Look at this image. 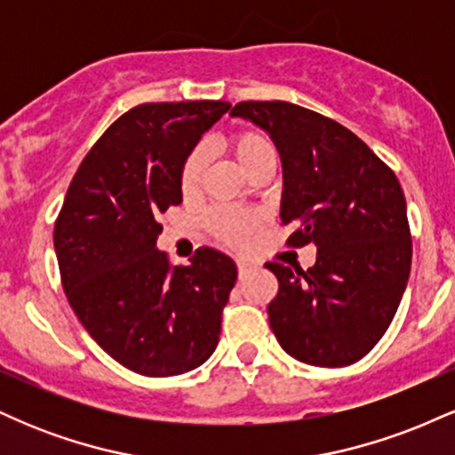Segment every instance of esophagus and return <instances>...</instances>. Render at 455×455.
Masks as SVG:
<instances>
[{"instance_id":"obj_1","label":"esophagus","mask_w":455,"mask_h":455,"mask_svg":"<svg viewBox=\"0 0 455 455\" xmlns=\"http://www.w3.org/2000/svg\"><path fill=\"white\" fill-rule=\"evenodd\" d=\"M248 274H250V263H245V260H237V275H239V280H243Z\"/></svg>"}]
</instances>
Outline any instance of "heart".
Returning <instances> with one entry per match:
<instances>
[{"label":"heart","instance_id":"b5f03b06","mask_svg":"<svg viewBox=\"0 0 455 455\" xmlns=\"http://www.w3.org/2000/svg\"><path fill=\"white\" fill-rule=\"evenodd\" d=\"M228 149L235 156V160L239 162V166L245 173H252L254 169L263 160L275 158V148L271 143L267 134L259 132L252 128H242L235 130L228 134L227 139ZM207 166V149L203 145H198L186 156L181 162L180 169V190L184 195H195L201 186L203 173H205ZM259 227V216L250 212H239V210H216L210 216V228L218 239H222L224 243L231 245H242L250 239V235L254 233V228Z\"/></svg>","mask_w":455,"mask_h":455}]
</instances>
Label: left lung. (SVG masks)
Wrapping results in <instances>:
<instances>
[{"label": "left lung", "instance_id": "left-lung-1", "mask_svg": "<svg viewBox=\"0 0 455 455\" xmlns=\"http://www.w3.org/2000/svg\"><path fill=\"white\" fill-rule=\"evenodd\" d=\"M233 117L263 128L280 151L282 224L289 243L316 245L310 269L267 263L278 295L271 331L291 357L351 365L374 348L411 274V228L398 177L357 134L297 104L239 102Z\"/></svg>", "mask_w": 455, "mask_h": 455}]
</instances>
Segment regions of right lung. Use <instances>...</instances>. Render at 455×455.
Wrapping results in <instances>:
<instances>
[{
  "mask_svg": "<svg viewBox=\"0 0 455 455\" xmlns=\"http://www.w3.org/2000/svg\"><path fill=\"white\" fill-rule=\"evenodd\" d=\"M231 104L148 102L96 140L55 222L72 310L115 362L143 377L190 372L216 351L237 280L233 259L198 248L171 265L156 248L160 213L180 205L181 162Z\"/></svg>",
  "mask_w": 455,
  "mask_h": 455,
  "instance_id": "1",
  "label": "right lung"
}]
</instances>
